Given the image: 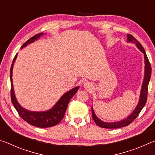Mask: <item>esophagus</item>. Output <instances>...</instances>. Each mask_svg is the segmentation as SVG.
<instances>
[{
  "instance_id": "34e87169",
  "label": "esophagus",
  "mask_w": 155,
  "mask_h": 155,
  "mask_svg": "<svg viewBox=\"0 0 155 155\" xmlns=\"http://www.w3.org/2000/svg\"><path fill=\"white\" fill-rule=\"evenodd\" d=\"M91 85L90 84V83L88 82H85V83H84V87H85V89H90L91 87Z\"/></svg>"
}]
</instances>
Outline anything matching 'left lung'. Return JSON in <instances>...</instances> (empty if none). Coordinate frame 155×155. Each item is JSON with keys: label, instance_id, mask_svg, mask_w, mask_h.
<instances>
[{"label": "left lung", "instance_id": "left-lung-1", "mask_svg": "<svg viewBox=\"0 0 155 155\" xmlns=\"http://www.w3.org/2000/svg\"><path fill=\"white\" fill-rule=\"evenodd\" d=\"M127 41L128 42H132L133 44H135L136 46L137 47L138 49L142 52V53L144 54V64H145V70H144V78L142 83V87L141 89L140 92V100H139V103L137 104V107H135L131 114L128 115V116L125 118L124 120H122L121 121L119 122H105L102 121L100 120L98 117L96 116L95 113L94 111V109L91 107V112H92V117L94 120L96 124L100 127L105 128H118L124 127H127V126L129 125L133 120H134L136 117L138 116L140 114L141 109L143 107L145 106L147 101V96H148V83L151 77V65L149 60L147 57L146 54V52L144 51L143 46L139 42V41L136 40V39L133 35H130V34H127Z\"/></svg>", "mask_w": 155, "mask_h": 155}]
</instances>
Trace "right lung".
<instances>
[{
    "instance_id": "1",
    "label": "right lung",
    "mask_w": 155,
    "mask_h": 155,
    "mask_svg": "<svg viewBox=\"0 0 155 155\" xmlns=\"http://www.w3.org/2000/svg\"><path fill=\"white\" fill-rule=\"evenodd\" d=\"M44 35L43 33H40L34 35L32 38L28 40L26 42L23 44L21 47V48H23L24 47L27 46L28 44L33 43L35 40L40 38L41 36ZM17 57V54L14 57V59L13 60V63L10 69V80H11V98L13 104L18 111L20 116L27 122L28 124L33 126H35L37 127L40 128H47L55 126L61 121V120L64 118L65 111H66L68 103L73 96L77 93L79 87H76L72 89L68 92L65 93L60 98L57 103L54 104V106L52 109L48 110L46 111H31L28 110L24 109L23 107L18 103L16 98H15L14 86H13V81H12V72L13 68L15 61V59Z\"/></svg>"
}]
</instances>
